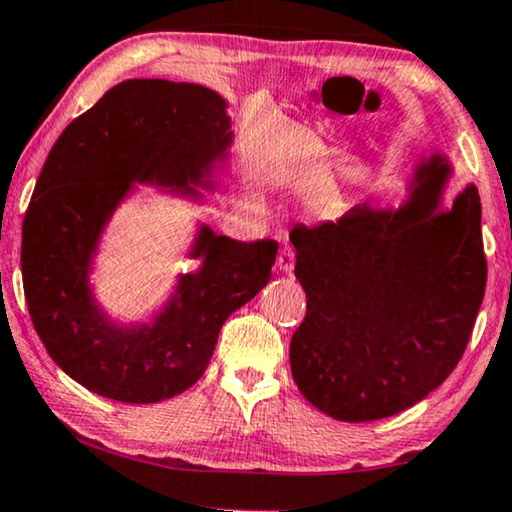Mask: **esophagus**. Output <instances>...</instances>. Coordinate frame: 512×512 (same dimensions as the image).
Here are the masks:
<instances>
[{
  "label": "esophagus",
  "mask_w": 512,
  "mask_h": 512,
  "mask_svg": "<svg viewBox=\"0 0 512 512\" xmlns=\"http://www.w3.org/2000/svg\"><path fill=\"white\" fill-rule=\"evenodd\" d=\"M277 266H280L282 273L293 271V266H296V253H293L291 246L280 248V253H277Z\"/></svg>",
  "instance_id": "1"
}]
</instances>
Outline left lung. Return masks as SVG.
I'll return each mask as SVG.
<instances>
[{
    "label": "left lung",
    "instance_id": "obj_1",
    "mask_svg": "<svg viewBox=\"0 0 512 512\" xmlns=\"http://www.w3.org/2000/svg\"><path fill=\"white\" fill-rule=\"evenodd\" d=\"M445 176L433 158L400 212L357 205L291 230L307 296L289 350L293 381L336 420H381L418 404L470 343L488 280L481 201L467 185L452 210L436 212Z\"/></svg>",
    "mask_w": 512,
    "mask_h": 512
}]
</instances>
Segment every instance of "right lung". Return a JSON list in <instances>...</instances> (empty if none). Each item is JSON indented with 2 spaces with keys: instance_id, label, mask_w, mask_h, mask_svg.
Returning a JSON list of instances; mask_svg holds the SVG:
<instances>
[{
  "instance_id": "1",
  "label": "right lung",
  "mask_w": 512,
  "mask_h": 512,
  "mask_svg": "<svg viewBox=\"0 0 512 512\" xmlns=\"http://www.w3.org/2000/svg\"><path fill=\"white\" fill-rule=\"evenodd\" d=\"M232 142L225 101L164 79L115 85L51 146L22 223V282L49 357L101 397L151 404L194 386L225 320L271 280L277 244H244L203 228L198 273L149 327L110 325L88 289L90 253L131 180L201 183Z\"/></svg>"
}]
</instances>
